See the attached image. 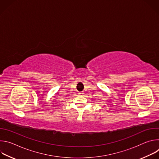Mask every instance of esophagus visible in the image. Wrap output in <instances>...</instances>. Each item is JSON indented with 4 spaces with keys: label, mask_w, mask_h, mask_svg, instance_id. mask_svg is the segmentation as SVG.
Masks as SVG:
<instances>
[{
    "label": "esophagus",
    "mask_w": 159,
    "mask_h": 159,
    "mask_svg": "<svg viewBox=\"0 0 159 159\" xmlns=\"http://www.w3.org/2000/svg\"><path fill=\"white\" fill-rule=\"evenodd\" d=\"M79 94H84V93H83V92H80Z\"/></svg>",
    "instance_id": "obj_1"
}]
</instances>
